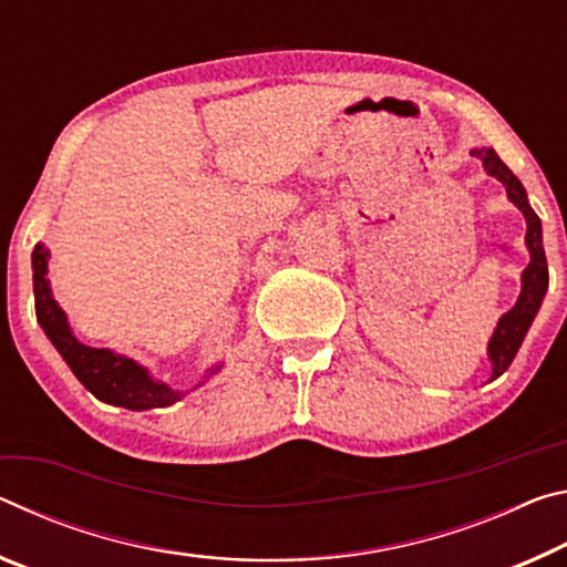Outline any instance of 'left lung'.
Here are the masks:
<instances>
[{
  "label": "left lung",
  "instance_id": "8db88e82",
  "mask_svg": "<svg viewBox=\"0 0 567 567\" xmlns=\"http://www.w3.org/2000/svg\"><path fill=\"white\" fill-rule=\"evenodd\" d=\"M472 155L480 157L485 163V171L497 178L499 183L507 188L509 200L523 210V216L527 220V248H530V264L523 271V293L515 303L513 311H507L503 319H499L497 329L493 333V341H489V359H493V379H497L503 371L513 364V359L517 354L519 344H523L527 329L535 319L537 309H540L543 296L547 291V261H545V250H543V228H540V218L535 216V210L527 203L525 188L519 183L513 171L499 161V155L493 151V147H475Z\"/></svg>",
  "mask_w": 567,
  "mask_h": 567
}]
</instances>
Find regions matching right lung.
Here are the masks:
<instances>
[{"label": "right lung", "mask_w": 567, "mask_h": 567, "mask_svg": "<svg viewBox=\"0 0 567 567\" xmlns=\"http://www.w3.org/2000/svg\"><path fill=\"white\" fill-rule=\"evenodd\" d=\"M32 271H34V311L37 321L42 323L44 333L68 361L74 377L85 384L92 394L107 404L125 406V410H155V406H168L178 402L181 392H173L171 386L153 382L143 367H137L133 359L115 357L107 349H92L80 344L72 337L68 319L58 303H54L48 284V250L37 244L32 250ZM210 371H218L210 369Z\"/></svg>", "instance_id": "obj_1"}]
</instances>
